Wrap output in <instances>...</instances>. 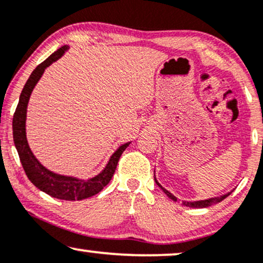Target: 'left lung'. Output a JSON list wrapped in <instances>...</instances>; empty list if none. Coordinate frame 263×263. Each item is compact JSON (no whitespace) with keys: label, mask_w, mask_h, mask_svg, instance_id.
I'll use <instances>...</instances> for the list:
<instances>
[{"label":"left lung","mask_w":263,"mask_h":263,"mask_svg":"<svg viewBox=\"0 0 263 263\" xmlns=\"http://www.w3.org/2000/svg\"><path fill=\"white\" fill-rule=\"evenodd\" d=\"M155 181H156V184L159 185V186L162 189V191L164 192V194H166L168 197H170L171 199H173V201H177V197H174V196L171 194V192H168L166 189H163L162 186H161V185L157 183V180H156V178H155ZM230 194H227V195H223V196H220V197H214V198H209V199H204V201H195V202H183V204L184 205H186V207H190V208H207V207H211V205H213V204H216V203H219V202H221L222 199H225L227 196H229Z\"/></svg>","instance_id":"obj_1"}]
</instances>
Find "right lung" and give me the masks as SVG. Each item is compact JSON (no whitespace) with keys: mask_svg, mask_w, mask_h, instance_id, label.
<instances>
[{"mask_svg":"<svg viewBox=\"0 0 263 263\" xmlns=\"http://www.w3.org/2000/svg\"><path fill=\"white\" fill-rule=\"evenodd\" d=\"M67 45H64L58 49L55 52L49 56L47 60L37 66L31 73L30 78L24 86L20 93L19 103H17L15 113L13 117V139L15 148L19 154L20 162L23 164L27 178L34 186L40 189L45 194L51 197L59 199H66V201H80V199L91 197V196L99 194L106 185L109 183L111 177L117 170V164L120 159L121 154L125 152L129 143L121 145L117 152L110 157L107 167L100 173L99 176L89 180H79L72 177H65L60 174H55L48 171L47 168L42 166L38 160L33 156L30 146L27 144L26 132H25V121H26V108L29 103L31 92H32L34 85L43 74L44 69L50 66L52 62L60 59L64 52L67 50Z\"/></svg>","mask_w":263,"mask_h":263,"instance_id":"add662e5","label":"right lung"}]
</instances>
